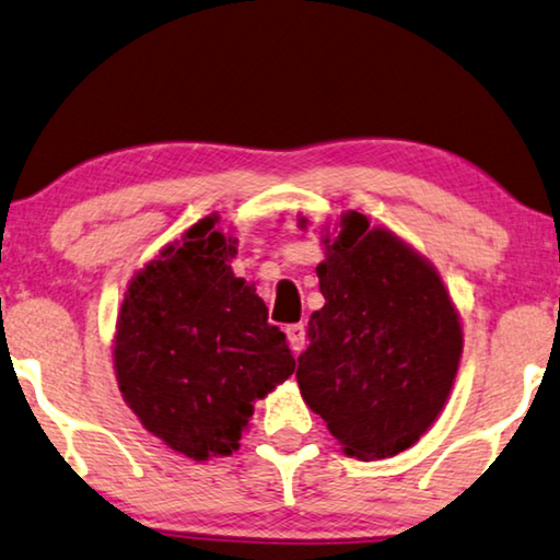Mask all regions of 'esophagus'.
Segmentation results:
<instances>
[{"label":"esophagus","instance_id":"obj_1","mask_svg":"<svg viewBox=\"0 0 560 560\" xmlns=\"http://www.w3.org/2000/svg\"><path fill=\"white\" fill-rule=\"evenodd\" d=\"M288 340H290V348H293V353H303L305 348V326L303 323H295V326H288Z\"/></svg>","mask_w":560,"mask_h":560}]
</instances>
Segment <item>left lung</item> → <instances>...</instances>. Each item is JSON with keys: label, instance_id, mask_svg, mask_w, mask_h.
<instances>
[{"label": "left lung", "instance_id": "left-lung-1", "mask_svg": "<svg viewBox=\"0 0 560 560\" xmlns=\"http://www.w3.org/2000/svg\"><path fill=\"white\" fill-rule=\"evenodd\" d=\"M315 272L326 305L307 320L298 386L346 455L409 450L447 401L462 355L459 315L424 257L366 217H340Z\"/></svg>", "mask_w": 560, "mask_h": 560}]
</instances>
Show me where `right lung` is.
I'll return each instance as SVG.
<instances>
[{
  "mask_svg": "<svg viewBox=\"0 0 560 560\" xmlns=\"http://www.w3.org/2000/svg\"><path fill=\"white\" fill-rule=\"evenodd\" d=\"M214 224L217 214L199 220L133 275L113 340L126 404L191 459L240 450L253 404L295 371L262 298L234 278L237 240Z\"/></svg>",
  "mask_w": 560,
  "mask_h": 560,
  "instance_id": "right-lung-1",
  "label": "right lung"
}]
</instances>
